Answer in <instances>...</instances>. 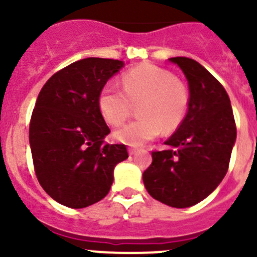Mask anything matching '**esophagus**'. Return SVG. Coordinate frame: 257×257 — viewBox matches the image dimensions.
Wrapping results in <instances>:
<instances>
[{
	"instance_id": "esophagus-1",
	"label": "esophagus",
	"mask_w": 257,
	"mask_h": 257,
	"mask_svg": "<svg viewBox=\"0 0 257 257\" xmlns=\"http://www.w3.org/2000/svg\"><path fill=\"white\" fill-rule=\"evenodd\" d=\"M128 153H130V156H134V154L138 153V149H136V148H128Z\"/></svg>"
}]
</instances>
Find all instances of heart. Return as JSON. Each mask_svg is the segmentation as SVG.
Segmentation results:
<instances>
[{
    "mask_svg": "<svg viewBox=\"0 0 257 257\" xmlns=\"http://www.w3.org/2000/svg\"><path fill=\"white\" fill-rule=\"evenodd\" d=\"M122 87L108 83L99 95V109L112 126L123 123L138 105L140 118L114 134L115 139L130 147H140L163 133L170 134L183 123L189 92L187 86L167 69L144 63L122 77Z\"/></svg>",
    "mask_w": 257,
    "mask_h": 257,
    "instance_id": "1",
    "label": "heart"
}]
</instances>
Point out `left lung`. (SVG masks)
Here are the masks:
<instances>
[{
    "instance_id": "left-lung-1",
    "label": "left lung",
    "mask_w": 257,
    "mask_h": 257,
    "mask_svg": "<svg viewBox=\"0 0 257 257\" xmlns=\"http://www.w3.org/2000/svg\"><path fill=\"white\" fill-rule=\"evenodd\" d=\"M189 85V106L183 123L153 151V162L143 174L148 193L176 208L190 207L210 196L229 169L235 138L234 115L225 88L198 61L170 58Z\"/></svg>"
}]
</instances>
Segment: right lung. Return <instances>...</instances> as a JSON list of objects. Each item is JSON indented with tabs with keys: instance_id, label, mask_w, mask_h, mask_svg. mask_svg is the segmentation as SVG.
<instances>
[{
	"instance_id": "add662e5",
	"label": "right lung",
	"mask_w": 257,
	"mask_h": 257,
	"mask_svg": "<svg viewBox=\"0 0 257 257\" xmlns=\"http://www.w3.org/2000/svg\"><path fill=\"white\" fill-rule=\"evenodd\" d=\"M123 63L86 58L52 74L41 88L29 123L38 183L61 205L83 208L108 194L113 170L128 157L126 145L108 144L110 133L99 95Z\"/></svg>"
}]
</instances>
